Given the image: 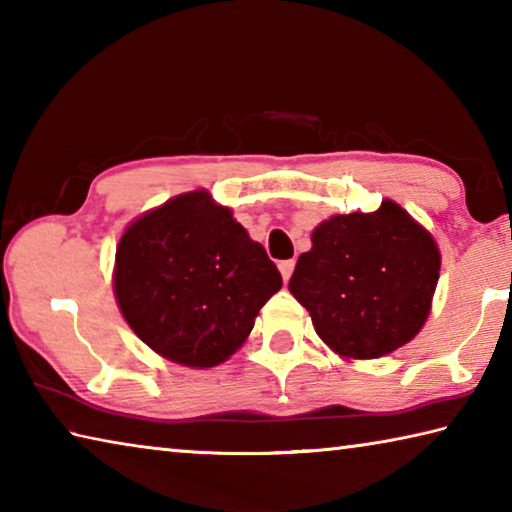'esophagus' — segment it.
I'll return each mask as SVG.
<instances>
[{
	"mask_svg": "<svg viewBox=\"0 0 512 512\" xmlns=\"http://www.w3.org/2000/svg\"><path fill=\"white\" fill-rule=\"evenodd\" d=\"M293 266H296V262H293V259H287V262L277 264V268H280L284 282H289V277H291V273H293Z\"/></svg>",
	"mask_w": 512,
	"mask_h": 512,
	"instance_id": "34e87169",
	"label": "esophagus"
}]
</instances>
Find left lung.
Segmentation results:
<instances>
[{
  "mask_svg": "<svg viewBox=\"0 0 512 512\" xmlns=\"http://www.w3.org/2000/svg\"><path fill=\"white\" fill-rule=\"evenodd\" d=\"M440 250L391 198L375 212L334 214L311 232L289 291L329 350L379 359L418 336L431 314Z\"/></svg>",
  "mask_w": 512,
  "mask_h": 512,
  "instance_id": "8db88e82",
  "label": "left lung"
}]
</instances>
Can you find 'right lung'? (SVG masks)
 <instances>
[{
	"label": "right lung",
	"instance_id": "right-lung-1",
	"mask_svg": "<svg viewBox=\"0 0 512 512\" xmlns=\"http://www.w3.org/2000/svg\"><path fill=\"white\" fill-rule=\"evenodd\" d=\"M282 275L207 189L169 198L121 232L112 291L128 327L187 368H214L246 343Z\"/></svg>",
	"mask_w": 512,
	"mask_h": 512
}]
</instances>
